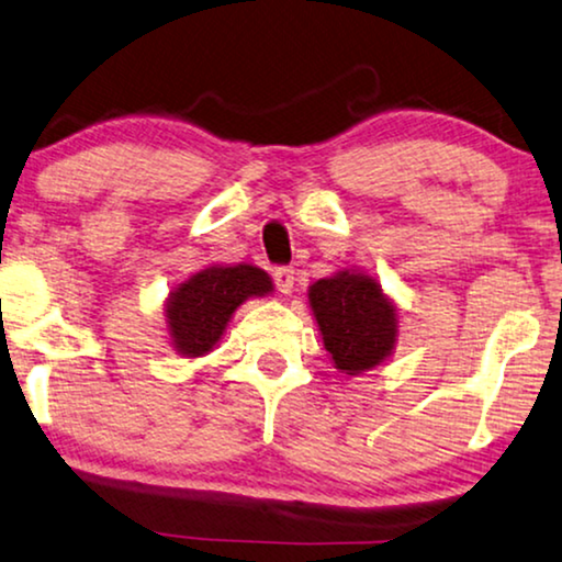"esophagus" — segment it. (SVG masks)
Here are the masks:
<instances>
[{
    "mask_svg": "<svg viewBox=\"0 0 562 562\" xmlns=\"http://www.w3.org/2000/svg\"><path fill=\"white\" fill-rule=\"evenodd\" d=\"M273 283L281 294H291V291H294V268H289V266L276 268Z\"/></svg>",
    "mask_w": 562,
    "mask_h": 562,
    "instance_id": "esophagus-1",
    "label": "esophagus"
}]
</instances>
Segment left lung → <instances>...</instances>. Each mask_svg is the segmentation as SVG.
<instances>
[{
  "label": "left lung",
  "mask_w": 562,
  "mask_h": 562,
  "mask_svg": "<svg viewBox=\"0 0 562 562\" xmlns=\"http://www.w3.org/2000/svg\"><path fill=\"white\" fill-rule=\"evenodd\" d=\"M322 340L342 373L379 366L394 348L396 312L363 273H337L310 289Z\"/></svg>",
  "instance_id": "1"
}]
</instances>
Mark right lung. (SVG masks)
Instances as JSON below:
<instances>
[{
    "mask_svg": "<svg viewBox=\"0 0 562 562\" xmlns=\"http://www.w3.org/2000/svg\"><path fill=\"white\" fill-rule=\"evenodd\" d=\"M273 289L266 271L252 266L206 268L171 294L166 317L173 342L183 356H204L225 333L229 317L248 296Z\"/></svg>",
    "mask_w": 562,
    "mask_h": 562,
    "instance_id": "add662e5",
    "label": "right lung"
}]
</instances>
